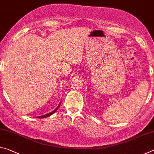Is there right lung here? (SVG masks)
<instances>
[{
    "instance_id": "1",
    "label": "right lung",
    "mask_w": 154,
    "mask_h": 154,
    "mask_svg": "<svg viewBox=\"0 0 154 154\" xmlns=\"http://www.w3.org/2000/svg\"><path fill=\"white\" fill-rule=\"evenodd\" d=\"M60 104H61V103H60V105H58V107H57L55 110L54 111H53L52 112H51V113H48V114H46V115H44V116H39V117H36V118H48V117H49V116H50L51 115H52V114H54V113H55V112L58 110V108L60 107Z\"/></svg>"
}]
</instances>
